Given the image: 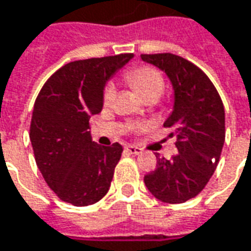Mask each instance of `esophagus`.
Wrapping results in <instances>:
<instances>
[{
  "instance_id": "34e87169",
  "label": "esophagus",
  "mask_w": 251,
  "mask_h": 251,
  "mask_svg": "<svg viewBox=\"0 0 251 251\" xmlns=\"http://www.w3.org/2000/svg\"><path fill=\"white\" fill-rule=\"evenodd\" d=\"M126 150H127V152L131 153V155H140V153H142V150L138 148V147H134V145H128V147H126Z\"/></svg>"
}]
</instances>
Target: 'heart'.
Masks as SVG:
<instances>
[{
  "label": "heart",
  "mask_w": 251,
  "mask_h": 251,
  "mask_svg": "<svg viewBox=\"0 0 251 251\" xmlns=\"http://www.w3.org/2000/svg\"><path fill=\"white\" fill-rule=\"evenodd\" d=\"M126 79L144 99L151 98V96L159 98L165 88L163 75L155 67H151V65H138V67L131 68L126 73ZM114 96H116V88L113 83H109L103 91L104 104L106 106L110 104Z\"/></svg>",
  "instance_id": "1"
}]
</instances>
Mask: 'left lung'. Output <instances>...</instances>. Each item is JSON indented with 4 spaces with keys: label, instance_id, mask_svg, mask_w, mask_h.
Instances as JSON below:
<instances>
[{
    "label": "left lung",
    "instance_id": "obj_1",
    "mask_svg": "<svg viewBox=\"0 0 251 251\" xmlns=\"http://www.w3.org/2000/svg\"><path fill=\"white\" fill-rule=\"evenodd\" d=\"M173 86V111L163 123L176 137L177 155L156 153V169L144 177L151 194L163 202L181 204L194 198L214 175L225 142V109L214 83L197 65L175 54H142Z\"/></svg>",
    "mask_w": 251,
    "mask_h": 251
}]
</instances>
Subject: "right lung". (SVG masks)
I'll return each mask as SVG.
<instances>
[{
	"mask_svg": "<svg viewBox=\"0 0 251 251\" xmlns=\"http://www.w3.org/2000/svg\"><path fill=\"white\" fill-rule=\"evenodd\" d=\"M132 57L119 54L65 64L34 101L29 137L36 165L49 187L75 207L98 202L110 188L123 147L93 142L89 119L101 111L106 82Z\"/></svg>",
	"mask_w": 251,
	"mask_h": 251,
	"instance_id": "1",
	"label": "right lung"
}]
</instances>
